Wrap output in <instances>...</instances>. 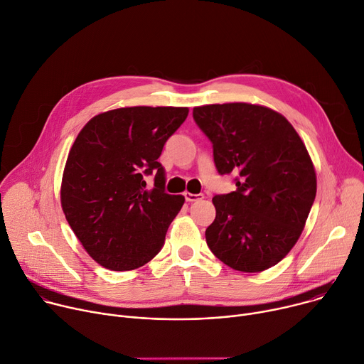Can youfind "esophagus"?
<instances>
[{
  "instance_id": "1",
  "label": "esophagus",
  "mask_w": 364,
  "mask_h": 364,
  "mask_svg": "<svg viewBox=\"0 0 364 364\" xmlns=\"http://www.w3.org/2000/svg\"><path fill=\"white\" fill-rule=\"evenodd\" d=\"M184 197H186L187 202H196V200L203 199V194H202V193H200V194H193V193H190V191H186V193H184Z\"/></svg>"
}]
</instances>
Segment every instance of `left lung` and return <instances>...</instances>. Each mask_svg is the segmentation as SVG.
<instances>
[{
  "label": "left lung",
  "instance_id": "1",
  "mask_svg": "<svg viewBox=\"0 0 364 364\" xmlns=\"http://www.w3.org/2000/svg\"><path fill=\"white\" fill-rule=\"evenodd\" d=\"M209 138L220 176L234 173L237 190L216 194V218L206 229L210 251L230 269L267 270L299 240L316 194L305 144L280 113L226 103L193 109Z\"/></svg>",
  "mask_w": 364,
  "mask_h": 364
}]
</instances>
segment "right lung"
<instances>
[{
    "instance_id": "right-lung-1",
    "label": "right lung",
    "mask_w": 364,
    "mask_h": 364,
    "mask_svg": "<svg viewBox=\"0 0 364 364\" xmlns=\"http://www.w3.org/2000/svg\"><path fill=\"white\" fill-rule=\"evenodd\" d=\"M187 107H124L92 117L65 165L60 203L85 251L103 267L134 270L164 247L184 197L165 191L158 162ZM156 173L154 187L144 177Z\"/></svg>"
}]
</instances>
